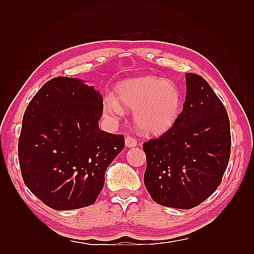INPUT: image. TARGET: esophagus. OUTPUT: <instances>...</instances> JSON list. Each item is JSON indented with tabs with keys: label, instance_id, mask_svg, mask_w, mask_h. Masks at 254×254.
I'll use <instances>...</instances> for the list:
<instances>
[{
	"label": "esophagus",
	"instance_id": "34e87169",
	"mask_svg": "<svg viewBox=\"0 0 254 254\" xmlns=\"http://www.w3.org/2000/svg\"><path fill=\"white\" fill-rule=\"evenodd\" d=\"M137 145V141L135 138H133L131 136H127L126 137V146L128 148H132V147H135Z\"/></svg>",
	"mask_w": 254,
	"mask_h": 254
}]
</instances>
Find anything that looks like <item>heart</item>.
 <instances>
[{
	"label": "heart",
	"instance_id": "obj_1",
	"mask_svg": "<svg viewBox=\"0 0 254 254\" xmlns=\"http://www.w3.org/2000/svg\"><path fill=\"white\" fill-rule=\"evenodd\" d=\"M117 98L107 95L104 115L118 122L124 110H133L136 127L146 135H159L175 126L182 113L183 98L178 86L165 78L145 76L123 80L117 86Z\"/></svg>",
	"mask_w": 254,
	"mask_h": 254
}]
</instances>
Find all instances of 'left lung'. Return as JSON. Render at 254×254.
<instances>
[{
	"mask_svg": "<svg viewBox=\"0 0 254 254\" xmlns=\"http://www.w3.org/2000/svg\"><path fill=\"white\" fill-rule=\"evenodd\" d=\"M179 120L157 139L145 142L144 183L156 203L189 209L216 191L230 157V123L223 102L196 74H186Z\"/></svg>",
	"mask_w": 254,
	"mask_h": 254,
	"instance_id": "1",
	"label": "left lung"
}]
</instances>
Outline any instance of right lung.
Wrapping results in <instances>:
<instances>
[{
    "label": "right lung",
    "mask_w": 254,
    "mask_h": 254,
    "mask_svg": "<svg viewBox=\"0 0 254 254\" xmlns=\"http://www.w3.org/2000/svg\"><path fill=\"white\" fill-rule=\"evenodd\" d=\"M102 95L83 79L56 77L27 106L18 141L27 188L57 210L94 204L105 172L124 148L123 135L99 128Z\"/></svg>",
    "instance_id": "obj_1"
}]
</instances>
